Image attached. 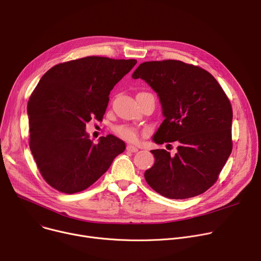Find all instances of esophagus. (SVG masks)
Segmentation results:
<instances>
[{"instance_id": "obj_1", "label": "esophagus", "mask_w": 261, "mask_h": 261, "mask_svg": "<svg viewBox=\"0 0 261 261\" xmlns=\"http://www.w3.org/2000/svg\"><path fill=\"white\" fill-rule=\"evenodd\" d=\"M127 151H129V152H132V153H135V152H137L138 151V149L135 147V146H132V145H127Z\"/></svg>"}]
</instances>
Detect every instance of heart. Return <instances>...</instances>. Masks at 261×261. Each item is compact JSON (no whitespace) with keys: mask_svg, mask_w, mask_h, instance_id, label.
<instances>
[{"mask_svg":"<svg viewBox=\"0 0 261 261\" xmlns=\"http://www.w3.org/2000/svg\"><path fill=\"white\" fill-rule=\"evenodd\" d=\"M113 132L118 137L123 138V140L128 142H135L138 137L137 129L128 124H121V125L114 126Z\"/></svg>","mask_w":261,"mask_h":261,"instance_id":"obj_1","label":"heart"}]
</instances>
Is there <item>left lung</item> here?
I'll list each match as a JSON object with an SVG mask.
<instances>
[{
  "instance_id": "obj_1",
  "label": "left lung",
  "mask_w": 261,
  "mask_h": 261,
  "mask_svg": "<svg viewBox=\"0 0 261 261\" xmlns=\"http://www.w3.org/2000/svg\"><path fill=\"white\" fill-rule=\"evenodd\" d=\"M132 77L145 80L160 96L165 119L154 142L178 144L174 156L165 149L151 151L155 163L145 172L146 181L172 199L205 192L217 181L233 148L229 97L211 73L181 61L145 62Z\"/></svg>"
}]
</instances>
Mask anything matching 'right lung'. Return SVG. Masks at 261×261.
Returning a JSON list of instances; mask_svg holds the SVG:
<instances>
[{
    "label": "right lung",
    "instance_id": "add662e5",
    "mask_svg": "<svg viewBox=\"0 0 261 261\" xmlns=\"http://www.w3.org/2000/svg\"><path fill=\"white\" fill-rule=\"evenodd\" d=\"M136 60L86 57L60 63L42 76L28 105L29 147L45 181L73 194L93 185L126 149L113 135L94 144L85 128L102 119L113 87Z\"/></svg>",
    "mask_w": 261,
    "mask_h": 261
}]
</instances>
